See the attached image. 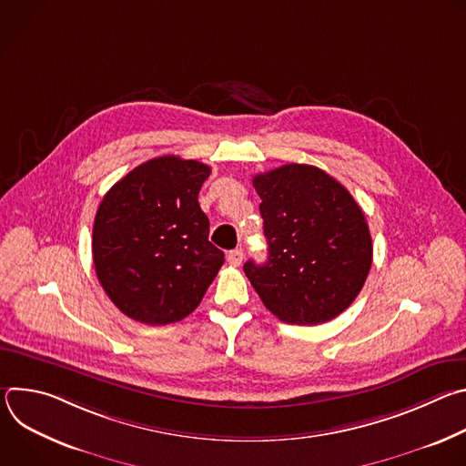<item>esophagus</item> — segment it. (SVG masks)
<instances>
[{
	"label": "esophagus",
	"mask_w": 466,
	"mask_h": 466,
	"mask_svg": "<svg viewBox=\"0 0 466 466\" xmlns=\"http://www.w3.org/2000/svg\"><path fill=\"white\" fill-rule=\"evenodd\" d=\"M227 259H228L230 265H234V268H238V265H241V261H243V250H241V248L230 250V252L227 254Z\"/></svg>",
	"instance_id": "1"
}]
</instances>
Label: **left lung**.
<instances>
[{
    "mask_svg": "<svg viewBox=\"0 0 466 466\" xmlns=\"http://www.w3.org/2000/svg\"><path fill=\"white\" fill-rule=\"evenodd\" d=\"M261 205L268 261L243 269L273 315L313 326L343 313L360 295L372 265L363 210L326 171L286 164L252 178Z\"/></svg>",
    "mask_w": 466,
    "mask_h": 466,
    "instance_id": "1",
    "label": "left lung"
}]
</instances>
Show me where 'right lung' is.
Listing matches in <instances>:
<instances>
[{
  "label": "right lung",
  "instance_id": "add662e5",
  "mask_svg": "<svg viewBox=\"0 0 466 466\" xmlns=\"http://www.w3.org/2000/svg\"><path fill=\"white\" fill-rule=\"evenodd\" d=\"M210 167L175 155L140 164L97 208L92 254L99 284L127 317L169 324L203 300L225 263L208 241L198 191Z\"/></svg>",
  "mask_w": 466,
  "mask_h": 466
}]
</instances>
